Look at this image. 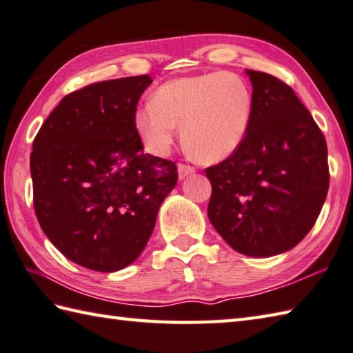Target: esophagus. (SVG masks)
<instances>
[{
    "instance_id": "1",
    "label": "esophagus",
    "mask_w": 353,
    "mask_h": 353,
    "mask_svg": "<svg viewBox=\"0 0 353 353\" xmlns=\"http://www.w3.org/2000/svg\"><path fill=\"white\" fill-rule=\"evenodd\" d=\"M177 172H179V179H181V181H182V179H185L186 176L194 174L196 168L194 167H190V165H185V163H179Z\"/></svg>"
}]
</instances>
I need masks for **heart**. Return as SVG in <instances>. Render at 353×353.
Segmentation results:
<instances>
[{"label": "heart", "mask_w": 353, "mask_h": 353, "mask_svg": "<svg viewBox=\"0 0 353 353\" xmlns=\"http://www.w3.org/2000/svg\"><path fill=\"white\" fill-rule=\"evenodd\" d=\"M252 92L232 72L185 76L159 87L151 103L137 110L134 125L145 148L167 156L177 127L188 153L200 162H220L241 147L252 119Z\"/></svg>", "instance_id": "b5f03b06"}]
</instances>
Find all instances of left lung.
I'll return each mask as SVG.
<instances>
[{
  "mask_svg": "<svg viewBox=\"0 0 353 353\" xmlns=\"http://www.w3.org/2000/svg\"><path fill=\"white\" fill-rule=\"evenodd\" d=\"M252 119L241 147L205 170L208 217L232 250L272 257L312 230L329 190L327 145L294 90L272 74L246 70Z\"/></svg>",
  "mask_w": 353,
  "mask_h": 353,
  "instance_id": "obj_1",
  "label": "left lung"
}]
</instances>
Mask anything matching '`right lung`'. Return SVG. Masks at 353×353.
Returning <instances> with one entry per match:
<instances>
[{
    "instance_id": "add662e5",
    "label": "right lung",
    "mask_w": 353,
    "mask_h": 353,
    "mask_svg": "<svg viewBox=\"0 0 353 353\" xmlns=\"http://www.w3.org/2000/svg\"><path fill=\"white\" fill-rule=\"evenodd\" d=\"M148 74L96 82L62 98L33 141V206L73 263L114 272L139 257L176 163L143 153L134 125Z\"/></svg>"
}]
</instances>
